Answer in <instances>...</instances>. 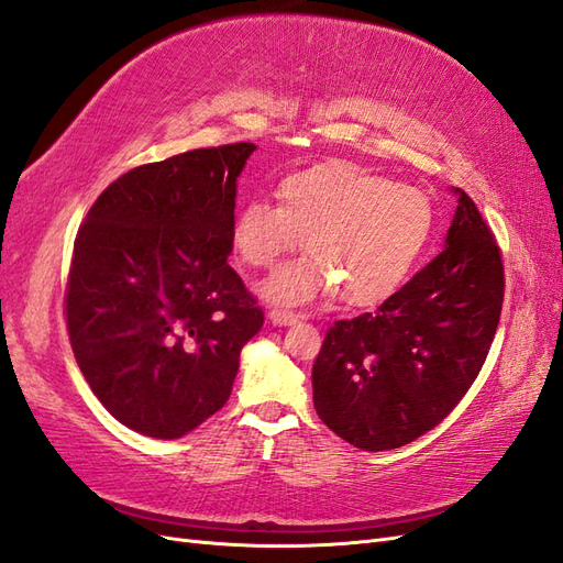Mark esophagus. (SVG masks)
<instances>
[{"mask_svg": "<svg viewBox=\"0 0 563 563\" xmlns=\"http://www.w3.org/2000/svg\"><path fill=\"white\" fill-rule=\"evenodd\" d=\"M268 319H271V323H276V325H292V323L299 321V313H295L290 309H271Z\"/></svg>", "mask_w": 563, "mask_h": 563, "instance_id": "1", "label": "esophagus"}]
</instances>
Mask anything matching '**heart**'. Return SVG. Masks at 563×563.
<instances>
[{
    "label": "heart",
    "instance_id": "heart-1",
    "mask_svg": "<svg viewBox=\"0 0 563 563\" xmlns=\"http://www.w3.org/2000/svg\"><path fill=\"white\" fill-rule=\"evenodd\" d=\"M278 197L280 207L252 199L238 211L233 244L242 262L273 268L305 238L309 254L262 285L280 305L333 290L352 307L390 297L421 256L435 219L421 190L344 162L292 173Z\"/></svg>",
    "mask_w": 563,
    "mask_h": 563
}]
</instances>
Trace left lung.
<instances>
[{
	"label": "left lung",
	"instance_id": "obj_1",
	"mask_svg": "<svg viewBox=\"0 0 563 563\" xmlns=\"http://www.w3.org/2000/svg\"><path fill=\"white\" fill-rule=\"evenodd\" d=\"M446 247L376 311L328 328L313 362L321 421L366 452L397 450L452 413L499 325V244L464 190Z\"/></svg>",
	"mask_w": 563,
	"mask_h": 563
}]
</instances>
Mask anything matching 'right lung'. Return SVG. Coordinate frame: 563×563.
I'll return each instance as SVG.
<instances>
[{
    "label": "right lung",
    "instance_id": "right-lung-1",
    "mask_svg": "<svg viewBox=\"0 0 563 563\" xmlns=\"http://www.w3.org/2000/svg\"><path fill=\"white\" fill-rule=\"evenodd\" d=\"M252 142L123 173L78 228L64 313L104 409L150 438H183L219 411L264 311L230 268L238 176Z\"/></svg>",
    "mask_w": 563,
    "mask_h": 563
}]
</instances>
